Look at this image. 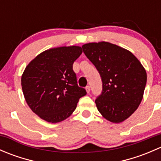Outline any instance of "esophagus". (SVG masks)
Here are the masks:
<instances>
[{
	"label": "esophagus",
	"instance_id": "esophagus-1",
	"mask_svg": "<svg viewBox=\"0 0 161 161\" xmlns=\"http://www.w3.org/2000/svg\"><path fill=\"white\" fill-rule=\"evenodd\" d=\"M86 92L89 93V92H90V87L89 86H87L86 87Z\"/></svg>",
	"mask_w": 161,
	"mask_h": 161
}]
</instances>
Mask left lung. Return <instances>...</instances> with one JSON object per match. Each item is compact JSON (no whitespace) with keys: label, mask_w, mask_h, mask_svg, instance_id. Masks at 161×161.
Masks as SVG:
<instances>
[{"label":"left lung","mask_w":161,"mask_h":161,"mask_svg":"<svg viewBox=\"0 0 161 161\" xmlns=\"http://www.w3.org/2000/svg\"><path fill=\"white\" fill-rule=\"evenodd\" d=\"M82 47L101 76L103 91L95 100L97 109L108 121L122 122L142 101L146 69L131 52L109 42L86 43Z\"/></svg>","instance_id":"obj_1"}]
</instances>
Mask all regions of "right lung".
<instances>
[{
    "instance_id": "add662e5",
    "label": "right lung",
    "mask_w": 161,
    "mask_h": 161,
    "mask_svg": "<svg viewBox=\"0 0 161 161\" xmlns=\"http://www.w3.org/2000/svg\"><path fill=\"white\" fill-rule=\"evenodd\" d=\"M82 53L79 46L58 47L42 52L22 73L21 84L27 104L40 118L58 123L69 118L86 94L72 69Z\"/></svg>"
}]
</instances>
